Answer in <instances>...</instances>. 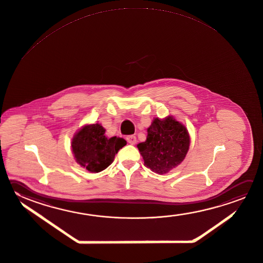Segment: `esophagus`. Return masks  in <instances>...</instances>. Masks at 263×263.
Listing matches in <instances>:
<instances>
[{
    "label": "esophagus",
    "instance_id": "1",
    "mask_svg": "<svg viewBox=\"0 0 263 263\" xmlns=\"http://www.w3.org/2000/svg\"><path fill=\"white\" fill-rule=\"evenodd\" d=\"M126 140L128 141V143H130V144H135L136 143V137L134 136V135H129V136H127L126 137Z\"/></svg>",
    "mask_w": 263,
    "mask_h": 263
}]
</instances>
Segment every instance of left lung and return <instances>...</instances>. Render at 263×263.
<instances>
[{
    "mask_svg": "<svg viewBox=\"0 0 263 263\" xmlns=\"http://www.w3.org/2000/svg\"><path fill=\"white\" fill-rule=\"evenodd\" d=\"M190 136L184 125L172 116L156 118L147 129L146 141L137 144L144 166L158 174H166L185 158Z\"/></svg>",
    "mask_w": 263,
    "mask_h": 263,
    "instance_id": "obj_1",
    "label": "left lung"
}]
</instances>
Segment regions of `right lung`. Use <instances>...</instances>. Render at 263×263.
<instances>
[{
    "mask_svg": "<svg viewBox=\"0 0 263 263\" xmlns=\"http://www.w3.org/2000/svg\"><path fill=\"white\" fill-rule=\"evenodd\" d=\"M103 126L85 125L72 139V153L77 163L90 172H100L114 161L116 154L126 145L123 138L105 135Z\"/></svg>",
    "mask_w": 263,
    "mask_h": 263,
    "instance_id": "obj_1",
    "label": "right lung"
}]
</instances>
